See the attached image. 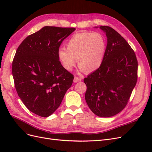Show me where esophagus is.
I'll return each instance as SVG.
<instances>
[{
	"label": "esophagus",
	"instance_id": "1",
	"mask_svg": "<svg viewBox=\"0 0 152 152\" xmlns=\"http://www.w3.org/2000/svg\"><path fill=\"white\" fill-rule=\"evenodd\" d=\"M80 80H81L80 78H79L77 77H74V79H73V82H74V83H77V82H80Z\"/></svg>",
	"mask_w": 152,
	"mask_h": 152
}]
</instances>
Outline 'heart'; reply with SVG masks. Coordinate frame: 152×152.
<instances>
[{
    "mask_svg": "<svg viewBox=\"0 0 152 152\" xmlns=\"http://www.w3.org/2000/svg\"><path fill=\"white\" fill-rule=\"evenodd\" d=\"M66 49L60 48L58 57L62 66L72 70L77 63L79 70L93 72L101 66L105 53V38L98 32H80L73 35L66 45Z\"/></svg>",
    "mask_w": 152,
    "mask_h": 152,
    "instance_id": "b5f03b06",
    "label": "heart"
}]
</instances>
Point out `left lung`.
Returning <instances> with one entry per match:
<instances>
[{
  "mask_svg": "<svg viewBox=\"0 0 152 152\" xmlns=\"http://www.w3.org/2000/svg\"><path fill=\"white\" fill-rule=\"evenodd\" d=\"M98 28V26H96ZM107 37L103 62L84 79L85 99L95 115H115L125 108L137 79V61L134 50L117 31L101 26Z\"/></svg>",
  "mask_w": 152,
  "mask_h": 152,
  "instance_id": "8db88e82",
  "label": "left lung"
}]
</instances>
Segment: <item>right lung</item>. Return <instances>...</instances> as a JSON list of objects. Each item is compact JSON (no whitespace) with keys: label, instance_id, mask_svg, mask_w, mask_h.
Returning a JSON list of instances; mask_svg holds the SVG:
<instances>
[{"label":"right lung","instance_id":"right-lung-1","mask_svg":"<svg viewBox=\"0 0 152 152\" xmlns=\"http://www.w3.org/2000/svg\"><path fill=\"white\" fill-rule=\"evenodd\" d=\"M75 28L45 26L23 41L12 61V73L19 97L30 112L52 115L71 87L73 75L63 68L58 51Z\"/></svg>","mask_w":152,"mask_h":152}]
</instances>
